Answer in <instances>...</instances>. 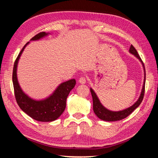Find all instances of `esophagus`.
<instances>
[{
    "mask_svg": "<svg viewBox=\"0 0 158 158\" xmlns=\"http://www.w3.org/2000/svg\"><path fill=\"white\" fill-rule=\"evenodd\" d=\"M79 82L80 83H82V84H84V83H86V79H85V77H80L79 79Z\"/></svg>",
    "mask_w": 158,
    "mask_h": 158,
    "instance_id": "1",
    "label": "esophagus"
}]
</instances>
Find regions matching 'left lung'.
Returning a JSON list of instances; mask_svg holds the SVG:
<instances>
[{
  "label": "left lung",
  "instance_id": "obj_1",
  "mask_svg": "<svg viewBox=\"0 0 158 158\" xmlns=\"http://www.w3.org/2000/svg\"><path fill=\"white\" fill-rule=\"evenodd\" d=\"M129 52H130L131 54L134 55V56L136 57L138 60L141 61L144 68V84L143 86V89H142V92H141L140 97H139L138 100L135 102L132 106L127 108V109L123 110L122 111L113 112V111H110L109 110H107L104 106H103V105L101 103L99 99L98 98L97 94H96L93 89L90 88L92 100H93L94 112L95 113L96 115L98 116V118H99L101 120H106V121H117V120L124 119L126 118V117H127L129 115H130V114L134 112V111L139 106H140V103H142V101H143V99L144 98V90H145V81H146V80H145V79H146V74H145L144 66L143 61H142L141 58L140 57V55H139L136 49L134 47V46L132 44L130 46V48H129Z\"/></svg>",
  "mask_w": 158,
  "mask_h": 158
}]
</instances>
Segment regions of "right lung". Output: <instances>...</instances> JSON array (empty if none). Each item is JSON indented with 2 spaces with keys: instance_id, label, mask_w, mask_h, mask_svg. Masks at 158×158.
Here are the masks:
<instances>
[{
  "instance_id": "obj_1",
  "label": "right lung",
  "mask_w": 158,
  "mask_h": 158,
  "mask_svg": "<svg viewBox=\"0 0 158 158\" xmlns=\"http://www.w3.org/2000/svg\"><path fill=\"white\" fill-rule=\"evenodd\" d=\"M48 34V33L40 32L31 39V40H38L46 36ZM29 43V42L24 46L20 53L18 54L14 65L12 81H13L15 100L20 109L31 118L41 122L53 121L57 119L65 110L67 97L71 89L75 87L76 81L75 79H70L61 83L52 94L44 100L36 101L28 97L22 90L18 83L16 71L18 62L20 55Z\"/></svg>"
}]
</instances>
